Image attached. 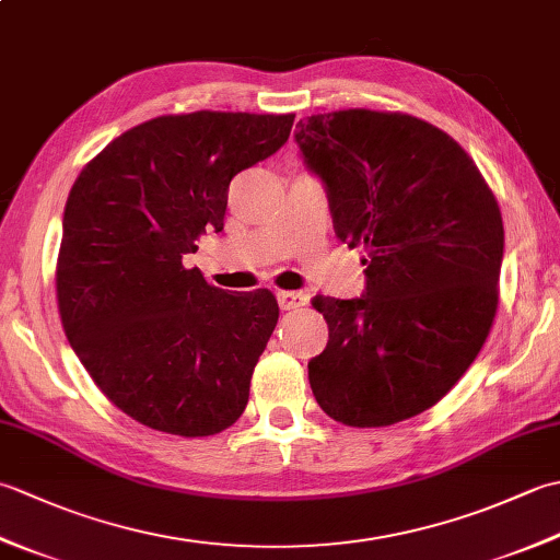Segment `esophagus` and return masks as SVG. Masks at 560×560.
I'll return each instance as SVG.
<instances>
[{"instance_id":"esophagus-1","label":"esophagus","mask_w":560,"mask_h":560,"mask_svg":"<svg viewBox=\"0 0 560 560\" xmlns=\"http://www.w3.org/2000/svg\"><path fill=\"white\" fill-rule=\"evenodd\" d=\"M277 301H279L281 311H295V307L305 305L307 299H305V293H299V291H279Z\"/></svg>"}]
</instances>
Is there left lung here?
Returning <instances> with one entry per match:
<instances>
[{"label": "left lung", "instance_id": "1", "mask_svg": "<svg viewBox=\"0 0 560 560\" xmlns=\"http://www.w3.org/2000/svg\"><path fill=\"white\" fill-rule=\"evenodd\" d=\"M295 141L327 187L337 237L368 257L361 299H313L329 325L307 363L313 395L343 425L411 419L455 387L489 337L501 207L469 153L407 113L311 115Z\"/></svg>", "mask_w": 560, "mask_h": 560}]
</instances>
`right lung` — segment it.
<instances>
[{"mask_svg":"<svg viewBox=\"0 0 560 560\" xmlns=\"http://www.w3.org/2000/svg\"><path fill=\"white\" fill-rule=\"evenodd\" d=\"M293 117H153L113 139L71 187L59 317L93 383L141 425L207 438L247 407L277 299L211 287L183 257L201 235L223 231L231 180L287 144Z\"/></svg>","mask_w":560,"mask_h":560,"instance_id":"1","label":"right lung"}]
</instances>
